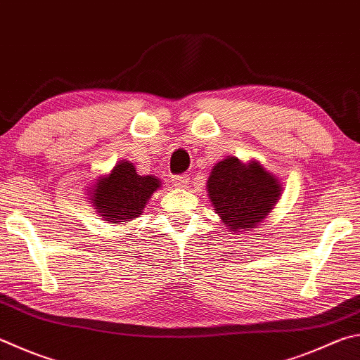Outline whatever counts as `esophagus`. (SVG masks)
Instances as JSON below:
<instances>
[{"label":"esophagus","instance_id":"obj_1","mask_svg":"<svg viewBox=\"0 0 360 360\" xmlns=\"http://www.w3.org/2000/svg\"><path fill=\"white\" fill-rule=\"evenodd\" d=\"M173 182H174L176 187L182 188V187H187L188 184H191V178H188V176H176Z\"/></svg>","mask_w":360,"mask_h":360}]
</instances>
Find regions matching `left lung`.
<instances>
[{"mask_svg": "<svg viewBox=\"0 0 360 360\" xmlns=\"http://www.w3.org/2000/svg\"><path fill=\"white\" fill-rule=\"evenodd\" d=\"M206 192L230 234H243L272 212L282 197V184L258 160L243 162L226 155L211 168Z\"/></svg>", "mask_w": 360, "mask_h": 360, "instance_id": "8db88e82", "label": "left lung"}]
</instances>
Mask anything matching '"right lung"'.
I'll use <instances>...</instances> for the list:
<instances>
[{
	"label": "right lung",
	"mask_w": 360,
	"mask_h": 360,
	"mask_svg": "<svg viewBox=\"0 0 360 360\" xmlns=\"http://www.w3.org/2000/svg\"><path fill=\"white\" fill-rule=\"evenodd\" d=\"M93 181L86 184V198L102 220L120 225L143 215L153 193L162 187L158 176H140L126 159L117 160L110 173Z\"/></svg>",
	"instance_id": "obj_1"
}]
</instances>
